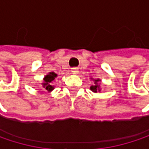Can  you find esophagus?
<instances>
[{
  "label": "esophagus",
  "mask_w": 149,
  "mask_h": 149,
  "mask_svg": "<svg viewBox=\"0 0 149 149\" xmlns=\"http://www.w3.org/2000/svg\"><path fill=\"white\" fill-rule=\"evenodd\" d=\"M72 73L75 75L78 74V70H77V68H73V69L72 70Z\"/></svg>",
  "instance_id": "obj_1"
}]
</instances>
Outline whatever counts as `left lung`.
<instances>
[{"mask_svg":"<svg viewBox=\"0 0 149 149\" xmlns=\"http://www.w3.org/2000/svg\"><path fill=\"white\" fill-rule=\"evenodd\" d=\"M98 81H99V79L95 80V84L91 86V90L92 91H94V92H97V90H98V91H100V90H99V86H100V85H98V84H97V82H98Z\"/></svg>","mask_w":149,"mask_h":149,"instance_id":"8db88e82","label":"left lung"}]
</instances>
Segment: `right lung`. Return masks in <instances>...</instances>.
Returning <instances> with one entry per match:
<instances>
[{
	"label": "right lung",
	"mask_w": 149,
	"mask_h": 149,
	"mask_svg": "<svg viewBox=\"0 0 149 149\" xmlns=\"http://www.w3.org/2000/svg\"><path fill=\"white\" fill-rule=\"evenodd\" d=\"M57 77V74H55L54 72H50L48 75H46L44 78L45 83H43V86L45 88V90H47L48 91H51L53 90V86L51 85L52 82L54 80V78Z\"/></svg>",
	"instance_id": "right-lung-1"
}]
</instances>
